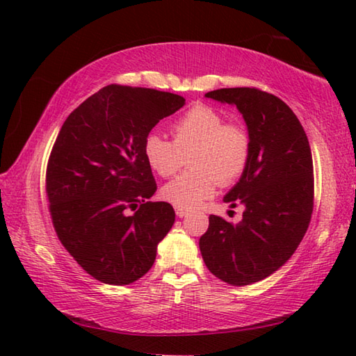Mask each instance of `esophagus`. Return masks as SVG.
Returning <instances> with one entry per match:
<instances>
[{"label": "esophagus", "mask_w": 356, "mask_h": 356, "mask_svg": "<svg viewBox=\"0 0 356 356\" xmlns=\"http://www.w3.org/2000/svg\"><path fill=\"white\" fill-rule=\"evenodd\" d=\"M176 215L179 216V218H184V216L188 215V210L182 209V207H176Z\"/></svg>", "instance_id": "34e87169"}]
</instances>
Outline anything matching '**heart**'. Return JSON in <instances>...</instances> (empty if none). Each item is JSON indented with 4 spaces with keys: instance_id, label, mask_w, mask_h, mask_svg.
I'll use <instances>...</instances> for the list:
<instances>
[{
    "instance_id": "heart-1",
    "label": "heart",
    "mask_w": 356,
    "mask_h": 356,
    "mask_svg": "<svg viewBox=\"0 0 356 356\" xmlns=\"http://www.w3.org/2000/svg\"><path fill=\"white\" fill-rule=\"evenodd\" d=\"M172 141L152 134L143 144L150 170L171 177L182 168L185 155L190 170L165 185L163 197L176 207L193 209L213 196L216 186L229 185L242 176L251 155L248 129L225 122L210 105H195L171 125Z\"/></svg>"
}]
</instances>
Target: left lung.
Segmentation results:
<instances>
[{
	"instance_id": "1",
	"label": "left lung",
	"mask_w": 356,
	"mask_h": 356,
	"mask_svg": "<svg viewBox=\"0 0 356 356\" xmlns=\"http://www.w3.org/2000/svg\"><path fill=\"white\" fill-rule=\"evenodd\" d=\"M207 99L236 105L251 136V155L225 202L245 207L232 225L209 216L200 250L207 268L231 286H248L281 268L298 248L314 206L308 136L284 102L256 88H225Z\"/></svg>"
}]
</instances>
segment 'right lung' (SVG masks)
<instances>
[{
	"instance_id": "right-lung-1",
	"label": "right lung",
	"mask_w": 356,
	"mask_h": 356,
	"mask_svg": "<svg viewBox=\"0 0 356 356\" xmlns=\"http://www.w3.org/2000/svg\"><path fill=\"white\" fill-rule=\"evenodd\" d=\"M184 105L177 94L110 84L72 111L56 138L47 166L53 226L70 256L105 284L146 275L174 225L171 204L147 201L156 184L143 144Z\"/></svg>"
}]
</instances>
